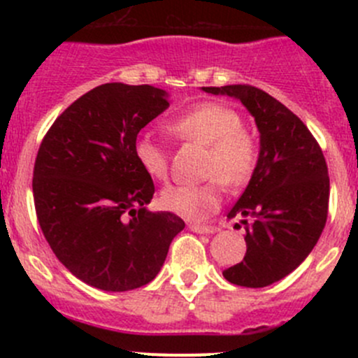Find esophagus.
<instances>
[{
	"label": "esophagus",
	"instance_id": "obj_1",
	"mask_svg": "<svg viewBox=\"0 0 358 358\" xmlns=\"http://www.w3.org/2000/svg\"><path fill=\"white\" fill-rule=\"evenodd\" d=\"M189 229L196 234H215L218 232V227L215 225H201V223H190Z\"/></svg>",
	"mask_w": 358,
	"mask_h": 358
}]
</instances>
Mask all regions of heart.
<instances>
[{"label":"heart","mask_w":358,"mask_h":358,"mask_svg":"<svg viewBox=\"0 0 358 358\" xmlns=\"http://www.w3.org/2000/svg\"><path fill=\"white\" fill-rule=\"evenodd\" d=\"M168 129L176 138L206 145L204 175H213L196 185H173L162 190L161 204L168 211L189 220L206 218L222 204V182L229 187H241L255 173L258 142L243 128V117L237 110L222 103H202L173 119ZM133 154L147 176L157 182L168 180V152L156 140L140 136Z\"/></svg>","instance_id":"heart-1"}]
</instances>
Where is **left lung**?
<instances>
[{"label": "left lung", "instance_id": "obj_1", "mask_svg": "<svg viewBox=\"0 0 358 358\" xmlns=\"http://www.w3.org/2000/svg\"><path fill=\"white\" fill-rule=\"evenodd\" d=\"M202 90L241 100L259 131L258 164L227 215L241 218L248 251L243 262L223 270V277L243 287L270 286L301 265L326 227V159L301 119L263 90L249 85Z\"/></svg>", "mask_w": 358, "mask_h": 358}]
</instances>
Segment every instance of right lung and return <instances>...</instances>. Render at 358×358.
Instances as JSON below:
<instances>
[{
    "mask_svg": "<svg viewBox=\"0 0 358 358\" xmlns=\"http://www.w3.org/2000/svg\"><path fill=\"white\" fill-rule=\"evenodd\" d=\"M169 107L149 85L107 83L67 107L39 145L32 176L43 236L88 286L131 291L161 270L180 216L147 209L154 182L136 162L140 129Z\"/></svg>",
    "mask_w": 358,
    "mask_h": 358,
    "instance_id": "add662e5",
    "label": "right lung"
}]
</instances>
